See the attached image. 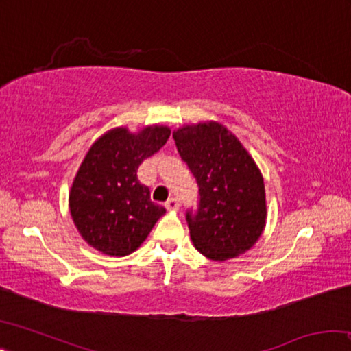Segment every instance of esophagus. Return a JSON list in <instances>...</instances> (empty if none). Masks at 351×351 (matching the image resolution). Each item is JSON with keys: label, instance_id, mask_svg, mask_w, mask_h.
<instances>
[{"label": "esophagus", "instance_id": "1", "mask_svg": "<svg viewBox=\"0 0 351 351\" xmlns=\"http://www.w3.org/2000/svg\"><path fill=\"white\" fill-rule=\"evenodd\" d=\"M165 207H167V210H178L180 209V199L170 198L167 203H165Z\"/></svg>", "mask_w": 351, "mask_h": 351}]
</instances>
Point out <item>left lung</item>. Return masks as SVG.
Returning <instances> with one entry per match:
<instances>
[{"instance_id":"obj_1","label":"left lung","mask_w":351,"mask_h":351,"mask_svg":"<svg viewBox=\"0 0 351 351\" xmlns=\"http://www.w3.org/2000/svg\"><path fill=\"white\" fill-rule=\"evenodd\" d=\"M173 139L199 187L198 209L186 212L195 247L215 261L246 252L266 219L265 184L254 159L217 122L184 127Z\"/></svg>"}]
</instances>
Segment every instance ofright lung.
Segmentation results:
<instances>
[{
  "label": "right lung",
  "mask_w": 351,
  "mask_h": 351,
  "mask_svg": "<svg viewBox=\"0 0 351 351\" xmlns=\"http://www.w3.org/2000/svg\"><path fill=\"white\" fill-rule=\"evenodd\" d=\"M169 138L165 127H147L138 134L116 128L94 142L69 195L71 215L88 245L123 257L147 239L165 209L150 199L138 169Z\"/></svg>",
  "instance_id": "1"
}]
</instances>
